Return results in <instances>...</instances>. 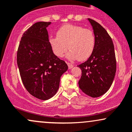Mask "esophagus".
<instances>
[{"label": "esophagus", "mask_w": 132, "mask_h": 132, "mask_svg": "<svg viewBox=\"0 0 132 132\" xmlns=\"http://www.w3.org/2000/svg\"><path fill=\"white\" fill-rule=\"evenodd\" d=\"M67 64H68V68H69V69H72V68H73V66H74L73 64H71V63H67Z\"/></svg>", "instance_id": "34e87169"}]
</instances>
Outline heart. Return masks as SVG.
Wrapping results in <instances>:
<instances>
[{"mask_svg":"<svg viewBox=\"0 0 132 132\" xmlns=\"http://www.w3.org/2000/svg\"><path fill=\"white\" fill-rule=\"evenodd\" d=\"M53 51L56 55L62 57L68 49L66 57L71 61L87 60L95 47V39L90 30L78 25H66L57 31V37L49 39Z\"/></svg>","mask_w":132,"mask_h":132,"instance_id":"1","label":"heart"}]
</instances>
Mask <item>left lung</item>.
I'll use <instances>...</instances> for the list:
<instances>
[{
    "label": "left lung",
    "mask_w": 132,
    "mask_h": 132,
    "mask_svg": "<svg viewBox=\"0 0 132 132\" xmlns=\"http://www.w3.org/2000/svg\"><path fill=\"white\" fill-rule=\"evenodd\" d=\"M93 29L95 43L88 60L78 65L82 75L79 87L92 97H98L110 89L116 72V58L113 42L99 23L87 19Z\"/></svg>",
    "instance_id": "1"
}]
</instances>
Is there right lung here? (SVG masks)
Wrapping results in <instances>:
<instances>
[{"instance_id": "right-lung-1", "label": "right lung", "mask_w": 132, "mask_h": 132, "mask_svg": "<svg viewBox=\"0 0 132 132\" xmlns=\"http://www.w3.org/2000/svg\"><path fill=\"white\" fill-rule=\"evenodd\" d=\"M51 22L34 23L23 34L17 51V65L24 86L38 99L56 94L61 76L68 70L64 61L54 54L46 28Z\"/></svg>"}]
</instances>
